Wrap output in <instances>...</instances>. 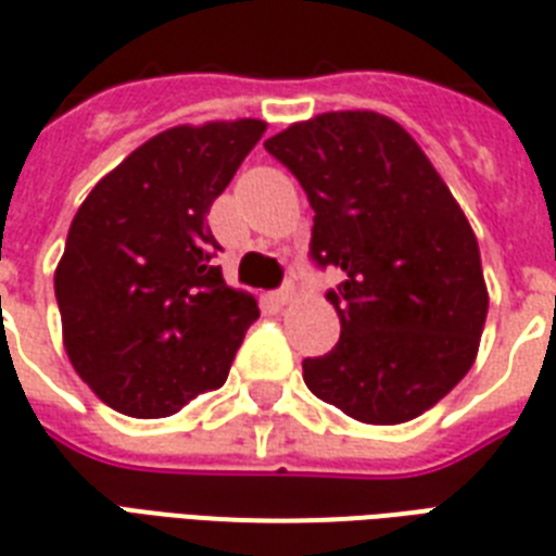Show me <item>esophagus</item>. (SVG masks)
<instances>
[{"mask_svg":"<svg viewBox=\"0 0 556 556\" xmlns=\"http://www.w3.org/2000/svg\"><path fill=\"white\" fill-rule=\"evenodd\" d=\"M291 300H294V288L291 286L279 288V291H274V294H270V303L274 305H288Z\"/></svg>","mask_w":556,"mask_h":556,"instance_id":"obj_1","label":"esophagus"}]
</instances>
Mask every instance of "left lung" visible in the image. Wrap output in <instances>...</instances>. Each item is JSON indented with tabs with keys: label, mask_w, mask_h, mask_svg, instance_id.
Here are the masks:
<instances>
[{
	"label": "left lung",
	"mask_w": 556,
	"mask_h": 556,
	"mask_svg": "<svg viewBox=\"0 0 556 556\" xmlns=\"http://www.w3.org/2000/svg\"><path fill=\"white\" fill-rule=\"evenodd\" d=\"M314 210L312 260L343 270L329 355L305 357L314 395L364 424H404L473 366L484 317L479 242L465 210L404 126L323 112L265 141Z\"/></svg>",
	"instance_id": "8db88e82"
}]
</instances>
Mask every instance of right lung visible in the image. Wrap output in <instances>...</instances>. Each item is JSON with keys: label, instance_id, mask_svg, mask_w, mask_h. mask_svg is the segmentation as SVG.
<instances>
[{"label": "right lung", "instance_id": "1", "mask_svg": "<svg viewBox=\"0 0 556 556\" xmlns=\"http://www.w3.org/2000/svg\"><path fill=\"white\" fill-rule=\"evenodd\" d=\"M265 129L256 117L173 126L77 210L54 270L63 346L117 413L167 418L227 380L260 305L210 262L207 213Z\"/></svg>", "mask_w": 556, "mask_h": 556}]
</instances>
